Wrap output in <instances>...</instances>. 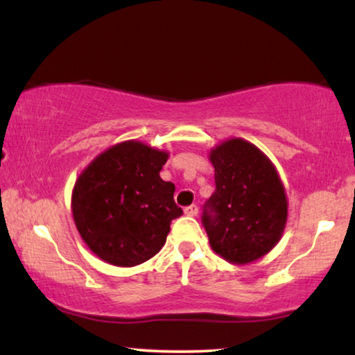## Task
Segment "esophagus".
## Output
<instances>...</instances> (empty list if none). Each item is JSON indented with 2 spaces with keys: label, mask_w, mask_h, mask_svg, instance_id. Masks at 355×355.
<instances>
[{
  "label": "esophagus",
  "mask_w": 355,
  "mask_h": 355,
  "mask_svg": "<svg viewBox=\"0 0 355 355\" xmlns=\"http://www.w3.org/2000/svg\"><path fill=\"white\" fill-rule=\"evenodd\" d=\"M184 213H186L187 216H197L198 214V207H197V205H190V207L184 209Z\"/></svg>",
  "instance_id": "obj_1"
}]
</instances>
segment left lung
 <instances>
[{
  "label": "left lung",
  "mask_w": 355,
  "mask_h": 355,
  "mask_svg": "<svg viewBox=\"0 0 355 355\" xmlns=\"http://www.w3.org/2000/svg\"><path fill=\"white\" fill-rule=\"evenodd\" d=\"M216 190L202 223L214 253L232 264L263 258L284 234L288 202L275 166L258 147L229 139L209 152Z\"/></svg>",
  "instance_id": "obj_1"
}]
</instances>
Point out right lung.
<instances>
[{
	"mask_svg": "<svg viewBox=\"0 0 355 355\" xmlns=\"http://www.w3.org/2000/svg\"><path fill=\"white\" fill-rule=\"evenodd\" d=\"M168 152L125 141L97 155L76 179L71 213L97 258L118 267L146 263L165 245L173 219L174 184L160 178Z\"/></svg>",
	"mask_w": 355,
	"mask_h": 355,
	"instance_id": "add662e5",
	"label": "right lung"
}]
</instances>
